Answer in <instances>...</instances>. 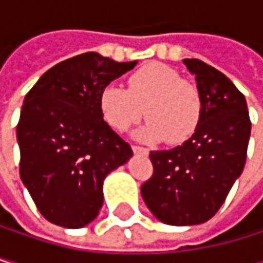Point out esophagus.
Returning a JSON list of instances; mask_svg holds the SVG:
<instances>
[{"label": "esophagus", "instance_id": "esophagus-1", "mask_svg": "<svg viewBox=\"0 0 263 263\" xmlns=\"http://www.w3.org/2000/svg\"><path fill=\"white\" fill-rule=\"evenodd\" d=\"M133 151L136 155H148V149L143 146H139V145H133Z\"/></svg>", "mask_w": 263, "mask_h": 263}]
</instances>
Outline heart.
<instances>
[{"mask_svg": "<svg viewBox=\"0 0 263 263\" xmlns=\"http://www.w3.org/2000/svg\"><path fill=\"white\" fill-rule=\"evenodd\" d=\"M104 121L118 133L136 124L143 112L146 124L137 137L146 142L165 139L180 145L193 136L202 120L203 99L196 83L181 79L174 67L149 63L126 79V88L107 85L99 95Z\"/></svg>", "mask_w": 263, "mask_h": 263, "instance_id": "obj_1", "label": "heart"}]
</instances>
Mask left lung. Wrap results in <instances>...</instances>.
<instances>
[{"mask_svg": "<svg viewBox=\"0 0 263 263\" xmlns=\"http://www.w3.org/2000/svg\"><path fill=\"white\" fill-rule=\"evenodd\" d=\"M203 99L194 136L167 151H151V175L142 197L159 221L193 226L213 218L243 172L251 120L243 93L222 72L200 60H183Z\"/></svg>", "mask_w": 263, "mask_h": 263, "instance_id": "obj_1", "label": "left lung"}]
</instances>
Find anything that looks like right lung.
I'll list each match as a JSON object with an SVG mask.
<instances>
[{"label":"right lung","mask_w":263,"mask_h":263,"mask_svg":"<svg viewBox=\"0 0 263 263\" xmlns=\"http://www.w3.org/2000/svg\"><path fill=\"white\" fill-rule=\"evenodd\" d=\"M136 64L86 52L48 69L28 91L17 124L20 178L48 222H91L104 202V178L133 156L102 120L99 95Z\"/></svg>","instance_id":"right-lung-1"}]
</instances>
